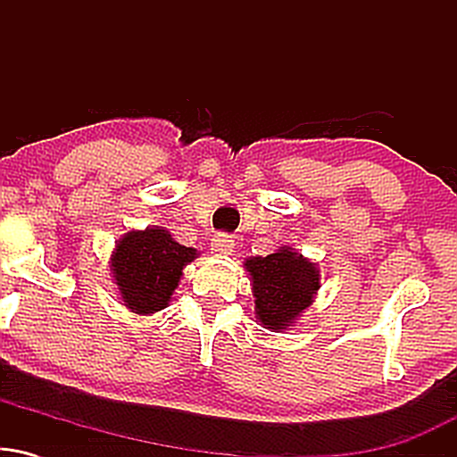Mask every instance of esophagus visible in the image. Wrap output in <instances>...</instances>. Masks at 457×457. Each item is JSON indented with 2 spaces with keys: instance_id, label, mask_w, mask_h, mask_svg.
I'll return each mask as SVG.
<instances>
[{
  "instance_id": "obj_1",
  "label": "esophagus",
  "mask_w": 457,
  "mask_h": 457,
  "mask_svg": "<svg viewBox=\"0 0 457 457\" xmlns=\"http://www.w3.org/2000/svg\"><path fill=\"white\" fill-rule=\"evenodd\" d=\"M211 246H212L214 253H219V255L232 253V251H234V240H232V236H228V234H217L212 238Z\"/></svg>"
}]
</instances>
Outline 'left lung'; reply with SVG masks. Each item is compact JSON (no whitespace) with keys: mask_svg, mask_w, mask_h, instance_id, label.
I'll return each instance as SVG.
<instances>
[{"mask_svg":"<svg viewBox=\"0 0 457 457\" xmlns=\"http://www.w3.org/2000/svg\"><path fill=\"white\" fill-rule=\"evenodd\" d=\"M245 269L253 281L255 318L275 333L295 327L320 290L318 266L290 246L264 258H246Z\"/></svg>","mask_w":457,"mask_h":457,"instance_id":"left-lung-1","label":"left lung"}]
</instances>
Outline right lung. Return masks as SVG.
<instances>
[{"label":"right lung","mask_w":457,"mask_h":457,"mask_svg":"<svg viewBox=\"0 0 457 457\" xmlns=\"http://www.w3.org/2000/svg\"><path fill=\"white\" fill-rule=\"evenodd\" d=\"M197 258L193 246L176 243L167 229H130L115 243L113 281L122 303L133 313L148 316L167 307L182 277V269Z\"/></svg>","instance_id":"1"}]
</instances>
